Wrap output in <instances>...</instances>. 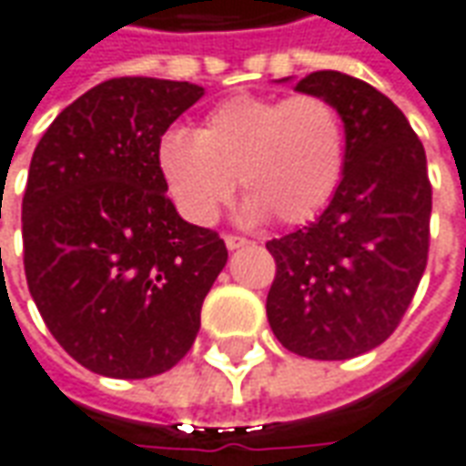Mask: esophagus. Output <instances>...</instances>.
<instances>
[{"instance_id":"34e87169","label":"esophagus","mask_w":466,"mask_h":466,"mask_svg":"<svg viewBox=\"0 0 466 466\" xmlns=\"http://www.w3.org/2000/svg\"><path fill=\"white\" fill-rule=\"evenodd\" d=\"M224 244H227V249H239L244 244H249V239L237 237V234H227V237H224Z\"/></svg>"}]
</instances>
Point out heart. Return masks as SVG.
<instances>
[{"label":"heart","instance_id":"1","mask_svg":"<svg viewBox=\"0 0 466 466\" xmlns=\"http://www.w3.org/2000/svg\"><path fill=\"white\" fill-rule=\"evenodd\" d=\"M156 166L188 222H214L239 178L244 222L275 217L285 227L305 224L346 177V120L323 96H234L194 133L166 131Z\"/></svg>","mask_w":466,"mask_h":466}]
</instances>
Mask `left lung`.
Returning a JSON list of instances; mask_svg holds the SVG:
<instances>
[{
	"instance_id": "obj_1",
	"label": "left lung",
	"mask_w": 466,
	"mask_h": 466,
	"mask_svg": "<svg viewBox=\"0 0 466 466\" xmlns=\"http://www.w3.org/2000/svg\"><path fill=\"white\" fill-rule=\"evenodd\" d=\"M295 90L343 113L348 166L315 222L267 242L278 265L267 320L292 353L346 360L399 328L421 282L431 219L426 154L401 110L358 77L320 70Z\"/></svg>"
}]
</instances>
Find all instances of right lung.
Here are the masks:
<instances>
[{"label": "right lung", "instance_id": "obj_1", "mask_svg": "<svg viewBox=\"0 0 466 466\" xmlns=\"http://www.w3.org/2000/svg\"><path fill=\"white\" fill-rule=\"evenodd\" d=\"M204 87L113 77L52 120L22 199L25 275L55 340L93 373L148 379L174 369L227 265L214 229L184 222L156 148Z\"/></svg>", "mask_w": 466, "mask_h": 466}]
</instances>
